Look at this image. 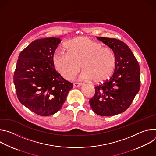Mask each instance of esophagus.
<instances>
[{
  "mask_svg": "<svg viewBox=\"0 0 156 156\" xmlns=\"http://www.w3.org/2000/svg\"><path fill=\"white\" fill-rule=\"evenodd\" d=\"M81 85H82L81 83H74V84H73V86H74L75 87H80V86H81Z\"/></svg>",
  "mask_w": 156,
  "mask_h": 156,
  "instance_id": "esophagus-1",
  "label": "esophagus"
}]
</instances>
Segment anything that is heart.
Wrapping results in <instances>:
<instances>
[{"label": "heart", "instance_id": "heart-1", "mask_svg": "<svg viewBox=\"0 0 156 156\" xmlns=\"http://www.w3.org/2000/svg\"><path fill=\"white\" fill-rule=\"evenodd\" d=\"M67 52L57 49L52 56L55 69L65 79L71 80L83 70L81 80L103 81L114 71L115 55L114 51L87 37H80L65 44Z\"/></svg>", "mask_w": 156, "mask_h": 156}]
</instances>
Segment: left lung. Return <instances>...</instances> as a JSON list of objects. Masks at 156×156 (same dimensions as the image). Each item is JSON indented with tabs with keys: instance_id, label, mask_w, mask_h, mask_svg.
Masks as SVG:
<instances>
[{
	"instance_id": "1",
	"label": "left lung",
	"mask_w": 156,
	"mask_h": 156,
	"mask_svg": "<svg viewBox=\"0 0 156 156\" xmlns=\"http://www.w3.org/2000/svg\"><path fill=\"white\" fill-rule=\"evenodd\" d=\"M115 55L113 75L95 87L90 100L94 112L101 116H114L125 111L140 89V69L131 49L123 42L114 38L98 37Z\"/></svg>"
}]
</instances>
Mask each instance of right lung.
<instances>
[{
  "label": "right lung",
  "instance_id": "add662e5",
  "mask_svg": "<svg viewBox=\"0 0 156 156\" xmlns=\"http://www.w3.org/2000/svg\"><path fill=\"white\" fill-rule=\"evenodd\" d=\"M60 38L35 40L19 55L13 82L20 102L38 115H52L61 108L73 84L61 76L52 63Z\"/></svg>",
  "mask_w": 156,
  "mask_h": 156
}]
</instances>
